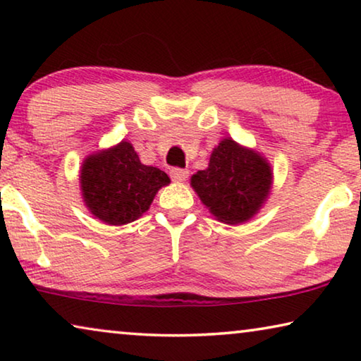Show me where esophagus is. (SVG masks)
Returning a JSON list of instances; mask_svg holds the SVG:
<instances>
[{"label": "esophagus", "mask_w": 361, "mask_h": 361, "mask_svg": "<svg viewBox=\"0 0 361 361\" xmlns=\"http://www.w3.org/2000/svg\"><path fill=\"white\" fill-rule=\"evenodd\" d=\"M188 170L185 169H180V167H175L170 170V178L173 181H185L188 178Z\"/></svg>", "instance_id": "esophagus-1"}]
</instances>
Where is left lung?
Returning <instances> with one entry per match:
<instances>
[{
	"label": "left lung",
	"mask_w": 361,
	"mask_h": 361,
	"mask_svg": "<svg viewBox=\"0 0 361 361\" xmlns=\"http://www.w3.org/2000/svg\"><path fill=\"white\" fill-rule=\"evenodd\" d=\"M272 185L266 159L224 138L210 156L205 170L192 175L191 186L219 221L239 224L252 218Z\"/></svg>",
	"instance_id": "8db88e82"
}]
</instances>
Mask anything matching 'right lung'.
<instances>
[{
  "label": "right lung",
  "instance_id": "add662e5",
  "mask_svg": "<svg viewBox=\"0 0 361 361\" xmlns=\"http://www.w3.org/2000/svg\"><path fill=\"white\" fill-rule=\"evenodd\" d=\"M169 183L166 172L140 162L129 142L89 156L81 169L85 205L94 216L113 226L135 221Z\"/></svg>",
  "mask_w": 361,
  "mask_h": 361
}]
</instances>
